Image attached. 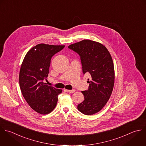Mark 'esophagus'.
I'll return each mask as SVG.
<instances>
[{
	"label": "esophagus",
	"mask_w": 146,
	"mask_h": 146,
	"mask_svg": "<svg viewBox=\"0 0 146 146\" xmlns=\"http://www.w3.org/2000/svg\"><path fill=\"white\" fill-rule=\"evenodd\" d=\"M65 90L68 92H69V93H73L76 91L74 89H72V90Z\"/></svg>",
	"instance_id": "34e87169"
}]
</instances>
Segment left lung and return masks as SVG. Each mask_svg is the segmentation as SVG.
Listing matches in <instances>:
<instances>
[{
    "label": "left lung",
    "instance_id": "8db88e82",
    "mask_svg": "<svg viewBox=\"0 0 146 146\" xmlns=\"http://www.w3.org/2000/svg\"><path fill=\"white\" fill-rule=\"evenodd\" d=\"M68 48L81 57L84 74L90 78L88 90L82 91L84 100L77 106L82 113L90 115L99 112L109 101L114 85V66L111 54L103 44L90 40H83Z\"/></svg>",
    "mask_w": 146,
    "mask_h": 146
}]
</instances>
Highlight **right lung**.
<instances>
[{
  "mask_svg": "<svg viewBox=\"0 0 146 146\" xmlns=\"http://www.w3.org/2000/svg\"><path fill=\"white\" fill-rule=\"evenodd\" d=\"M65 45L39 44L26 54L19 72L21 93L29 106L36 112L45 115L52 112L61 89L49 86L43 80L48 76L52 56Z\"/></svg>",
  "mask_w": 146,
  "mask_h": 146,
  "instance_id": "1",
  "label": "right lung"
}]
</instances>
